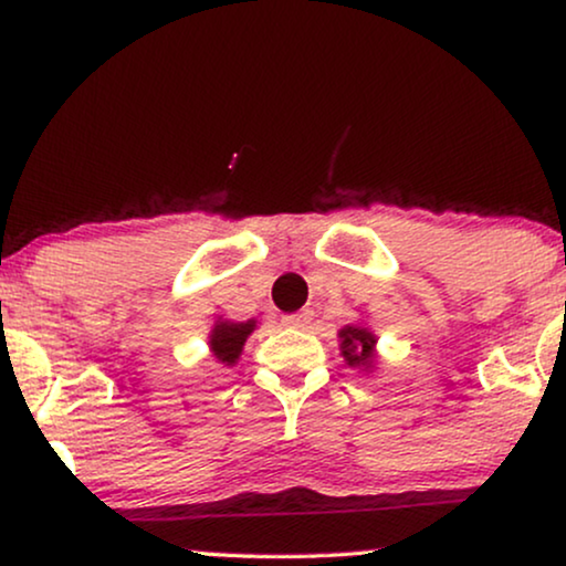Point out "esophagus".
<instances>
[{"label": "esophagus", "mask_w": 566, "mask_h": 566, "mask_svg": "<svg viewBox=\"0 0 566 566\" xmlns=\"http://www.w3.org/2000/svg\"><path fill=\"white\" fill-rule=\"evenodd\" d=\"M312 316H314L312 308H301V312H296V314L283 316V324H285V327H293V329H304L306 324L312 322Z\"/></svg>", "instance_id": "obj_1"}]
</instances>
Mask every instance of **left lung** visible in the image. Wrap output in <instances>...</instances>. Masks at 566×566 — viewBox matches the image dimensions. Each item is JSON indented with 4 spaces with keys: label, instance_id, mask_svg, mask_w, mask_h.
I'll list each match as a JSON object with an SVG mask.
<instances>
[{
    "label": "left lung",
    "instance_id": "1",
    "mask_svg": "<svg viewBox=\"0 0 566 566\" xmlns=\"http://www.w3.org/2000/svg\"><path fill=\"white\" fill-rule=\"evenodd\" d=\"M339 339H343V355L350 366H368L374 360L376 337L368 329L345 327L339 329Z\"/></svg>",
    "mask_w": 566,
    "mask_h": 566
}]
</instances>
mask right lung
Returning a JSON list of instances; mask_svg holds the SVG:
<instances>
[{"label":"right lung","mask_w":566,"mask_h":566,"mask_svg":"<svg viewBox=\"0 0 566 566\" xmlns=\"http://www.w3.org/2000/svg\"><path fill=\"white\" fill-rule=\"evenodd\" d=\"M254 329V322H219L211 332V350L221 363L231 366L242 353L244 339Z\"/></svg>","instance_id":"1"}]
</instances>
